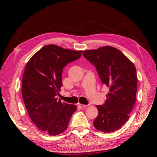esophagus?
<instances>
[{
	"label": "esophagus",
	"mask_w": 157,
	"mask_h": 157,
	"mask_svg": "<svg viewBox=\"0 0 157 157\" xmlns=\"http://www.w3.org/2000/svg\"><path fill=\"white\" fill-rule=\"evenodd\" d=\"M78 106L81 108H86L88 105H83V104H78Z\"/></svg>",
	"instance_id": "esophagus-1"
}]
</instances>
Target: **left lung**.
<instances>
[{
  "mask_svg": "<svg viewBox=\"0 0 157 157\" xmlns=\"http://www.w3.org/2000/svg\"><path fill=\"white\" fill-rule=\"evenodd\" d=\"M83 56L94 65L101 82L109 88L103 105H96L98 115L94 127L105 133L121 128L129 118L136 99V69L122 52L112 46L85 50Z\"/></svg>",
  "mask_w": 157,
  "mask_h": 157,
  "instance_id": "1",
  "label": "left lung"
}]
</instances>
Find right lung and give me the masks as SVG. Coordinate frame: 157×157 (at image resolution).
<instances>
[{
	"label": "right lung",
	"instance_id": "right-lung-1",
	"mask_svg": "<svg viewBox=\"0 0 157 157\" xmlns=\"http://www.w3.org/2000/svg\"><path fill=\"white\" fill-rule=\"evenodd\" d=\"M82 52L48 44L33 55L26 64L22 98L33 123L47 134L63 133L77 110L75 105L61 103L57 95L62 86L63 67L78 59Z\"/></svg>",
	"mask_w": 157,
	"mask_h": 157
}]
</instances>
